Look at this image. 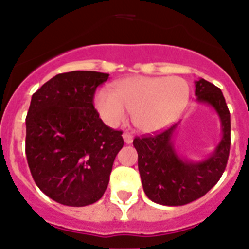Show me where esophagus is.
Instances as JSON below:
<instances>
[{"label":"esophagus","mask_w":249,"mask_h":249,"mask_svg":"<svg viewBox=\"0 0 249 249\" xmlns=\"http://www.w3.org/2000/svg\"><path fill=\"white\" fill-rule=\"evenodd\" d=\"M123 138H124V142L126 144L133 143V135H131L130 133H124V134H123Z\"/></svg>","instance_id":"esophagus-1"}]
</instances>
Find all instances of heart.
Returning a JSON list of instances; mask_svg holds the SVG:
<instances>
[{"instance_id":"1","label":"heart","mask_w":249,"mask_h":249,"mask_svg":"<svg viewBox=\"0 0 249 249\" xmlns=\"http://www.w3.org/2000/svg\"><path fill=\"white\" fill-rule=\"evenodd\" d=\"M190 101V86L181 77L134 76L100 89L95 107L106 124L115 126L131 112L135 128L145 133L158 131L181 116Z\"/></svg>"}]
</instances>
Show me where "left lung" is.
Masks as SVG:
<instances>
[{"instance_id":"8db88e82","label":"left lung","mask_w":249,"mask_h":249,"mask_svg":"<svg viewBox=\"0 0 249 249\" xmlns=\"http://www.w3.org/2000/svg\"><path fill=\"white\" fill-rule=\"evenodd\" d=\"M197 104L213 107L220 119L221 139L204 160L179 154L173 137L178 124L157 135L135 138L138 168L148 199L166 206H181L204 196L220 179L231 149V114L220 89L204 78L195 81Z\"/></svg>"}]
</instances>
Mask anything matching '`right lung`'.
Segmentation results:
<instances>
[{"label": "right lung", "mask_w": 249, "mask_h": 249, "mask_svg": "<svg viewBox=\"0 0 249 249\" xmlns=\"http://www.w3.org/2000/svg\"><path fill=\"white\" fill-rule=\"evenodd\" d=\"M107 73H60L33 95L26 116V158L41 191L67 206L91 205L108 185L121 131L106 126L93 107Z\"/></svg>", "instance_id": "right-lung-1"}]
</instances>
